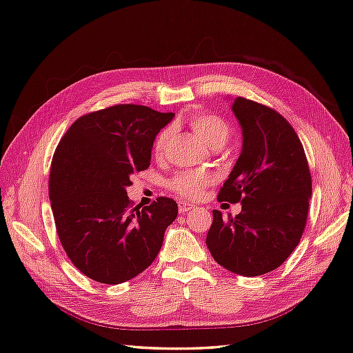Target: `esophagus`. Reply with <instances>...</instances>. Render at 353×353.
Masks as SVG:
<instances>
[{"instance_id":"1","label":"esophagus","mask_w":353,"mask_h":353,"mask_svg":"<svg viewBox=\"0 0 353 353\" xmlns=\"http://www.w3.org/2000/svg\"><path fill=\"white\" fill-rule=\"evenodd\" d=\"M191 208H193V205L188 204V202H183V201H179V213L182 214H187Z\"/></svg>"}]
</instances>
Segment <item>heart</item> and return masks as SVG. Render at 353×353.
<instances>
[{"label": "heart", "mask_w": 353, "mask_h": 353, "mask_svg": "<svg viewBox=\"0 0 353 353\" xmlns=\"http://www.w3.org/2000/svg\"><path fill=\"white\" fill-rule=\"evenodd\" d=\"M183 123L193 130V132L199 137V139L205 143L207 146L213 149L223 148L230 137V129L223 118L218 115H213L210 112L194 110L188 113L183 118ZM171 143V129L165 128L155 135L152 151L155 157L162 159L168 154ZM213 182V177L205 172H179L170 177L168 187L174 191V193L183 196V198L194 199L201 196L208 185Z\"/></svg>", "instance_id": "heart-1"}]
</instances>
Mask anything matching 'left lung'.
<instances>
[{
  "label": "left lung",
  "mask_w": 353,
  "mask_h": 353,
  "mask_svg": "<svg viewBox=\"0 0 353 353\" xmlns=\"http://www.w3.org/2000/svg\"><path fill=\"white\" fill-rule=\"evenodd\" d=\"M241 124L243 149L219 201L241 202V213L213 210L207 248L235 274L256 277L288 259L305 230L312 174L296 130L271 107L246 98L232 104Z\"/></svg>",
  "instance_id": "obj_1"
}]
</instances>
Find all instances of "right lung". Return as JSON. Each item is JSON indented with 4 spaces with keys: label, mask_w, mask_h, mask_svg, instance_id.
Masks as SVG:
<instances>
[{
    "label": "right lung",
    "mask_w": 353,
    "mask_h": 353,
    "mask_svg": "<svg viewBox=\"0 0 353 353\" xmlns=\"http://www.w3.org/2000/svg\"><path fill=\"white\" fill-rule=\"evenodd\" d=\"M174 113L118 104L82 115L52 155L50 201L56 230L83 276L117 285L151 265L166 227L177 216L174 199L160 196L132 207L130 177L151 163L155 135Z\"/></svg>",
    "instance_id": "add662e5"
}]
</instances>
